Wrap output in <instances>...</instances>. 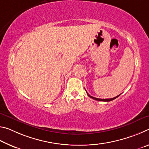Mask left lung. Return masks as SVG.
Instances as JSON below:
<instances>
[{
    "mask_svg": "<svg viewBox=\"0 0 149 149\" xmlns=\"http://www.w3.org/2000/svg\"><path fill=\"white\" fill-rule=\"evenodd\" d=\"M87 92V91H86ZM87 95L89 96V97H91V99H94V100H99V101H105V102H108V101H111V100H114V99H116L117 97H118L120 96V95H118L117 97H114V98H112V99H98V98H95V97H92V96H91L90 95H89L87 93Z\"/></svg>",
    "mask_w": 149,
    "mask_h": 149,
    "instance_id": "left-lung-1",
    "label": "left lung"
}]
</instances>
